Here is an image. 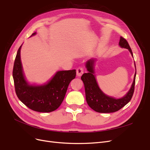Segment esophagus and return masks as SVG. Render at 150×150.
<instances>
[{
    "instance_id": "1",
    "label": "esophagus",
    "mask_w": 150,
    "mask_h": 150,
    "mask_svg": "<svg viewBox=\"0 0 150 150\" xmlns=\"http://www.w3.org/2000/svg\"><path fill=\"white\" fill-rule=\"evenodd\" d=\"M84 72V69L83 67H78V68H77L76 69V74H77V76H81V75H82L83 74Z\"/></svg>"
}]
</instances>
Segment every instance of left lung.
Here are the masks:
<instances>
[{
	"instance_id": "1",
	"label": "left lung",
	"mask_w": 150,
	"mask_h": 150,
	"mask_svg": "<svg viewBox=\"0 0 150 150\" xmlns=\"http://www.w3.org/2000/svg\"><path fill=\"white\" fill-rule=\"evenodd\" d=\"M120 46L122 48L128 49L133 56V52L128 41L122 37L120 38ZM94 59H90L86 62V67L88 73H84L81 76L85 88L86 99L89 106L95 111L102 113L113 112L120 110L128 104L133 97L134 91L136 72L133 83L128 93L125 96L120 99H115L104 94L99 89L94 75Z\"/></svg>"
}]
</instances>
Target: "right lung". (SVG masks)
Returning a JSON list of instances; mask_svg holds the SVG:
<instances>
[{
  "instance_id": "right-lung-1",
  "label": "right lung",
  "mask_w": 150,
  "mask_h": 150,
  "mask_svg": "<svg viewBox=\"0 0 150 150\" xmlns=\"http://www.w3.org/2000/svg\"><path fill=\"white\" fill-rule=\"evenodd\" d=\"M35 33L32 35H35ZM15 59L12 76L15 91L20 101L30 110L49 112L60 106L71 81L75 78L76 69L56 72L49 82L43 86H30L24 78L21 61V48Z\"/></svg>"
}]
</instances>
